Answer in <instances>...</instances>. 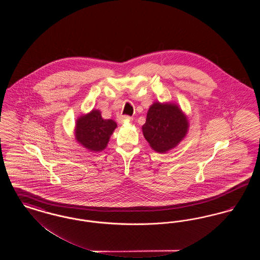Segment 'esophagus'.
<instances>
[{
    "label": "esophagus",
    "mask_w": 260,
    "mask_h": 260,
    "mask_svg": "<svg viewBox=\"0 0 260 260\" xmlns=\"http://www.w3.org/2000/svg\"><path fill=\"white\" fill-rule=\"evenodd\" d=\"M126 118H127L126 116H119V117H118V122H119V123H122V122H124V119H126Z\"/></svg>",
    "instance_id": "34e87169"
}]
</instances>
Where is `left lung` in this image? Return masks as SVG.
<instances>
[{"instance_id": "8db88e82", "label": "left lung", "mask_w": 260, "mask_h": 260, "mask_svg": "<svg viewBox=\"0 0 260 260\" xmlns=\"http://www.w3.org/2000/svg\"><path fill=\"white\" fill-rule=\"evenodd\" d=\"M189 123L182 110L174 103H153L142 132L151 148L166 153L185 137Z\"/></svg>"}]
</instances>
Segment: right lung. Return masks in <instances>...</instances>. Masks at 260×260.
<instances>
[{
  "instance_id": "1",
  "label": "right lung",
  "mask_w": 260,
  "mask_h": 260,
  "mask_svg": "<svg viewBox=\"0 0 260 260\" xmlns=\"http://www.w3.org/2000/svg\"><path fill=\"white\" fill-rule=\"evenodd\" d=\"M116 127V122L102 119L99 110H91L77 120L75 137L85 148L91 152H99L106 148Z\"/></svg>"
}]
</instances>
